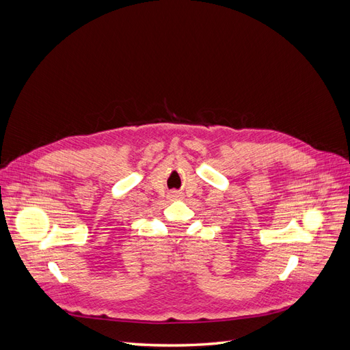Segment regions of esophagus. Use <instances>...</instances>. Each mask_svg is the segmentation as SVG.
<instances>
[{
  "label": "esophagus",
  "instance_id": "esophagus-1",
  "mask_svg": "<svg viewBox=\"0 0 350 350\" xmlns=\"http://www.w3.org/2000/svg\"><path fill=\"white\" fill-rule=\"evenodd\" d=\"M172 196H174V197H178V194H176L175 191H174V194H172Z\"/></svg>",
  "mask_w": 350,
  "mask_h": 350
}]
</instances>
